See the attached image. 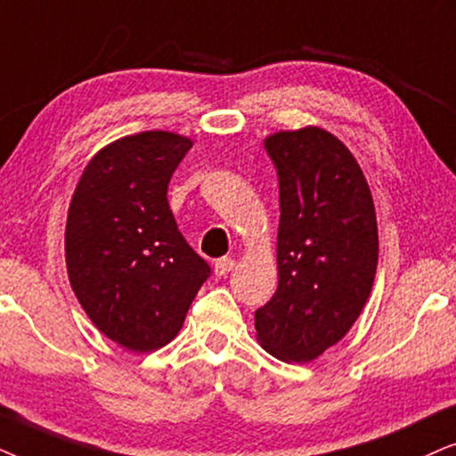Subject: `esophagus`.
<instances>
[{"mask_svg":"<svg viewBox=\"0 0 456 456\" xmlns=\"http://www.w3.org/2000/svg\"><path fill=\"white\" fill-rule=\"evenodd\" d=\"M233 266H235V260L233 258H229V256L218 258L216 263H215V273H216L218 277H223V275H227V273H232Z\"/></svg>","mask_w":456,"mask_h":456,"instance_id":"esophagus-1","label":"esophagus"}]
</instances>
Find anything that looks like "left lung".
<instances>
[{"instance_id": "1", "label": "left lung", "mask_w": 456, "mask_h": 456, "mask_svg": "<svg viewBox=\"0 0 456 456\" xmlns=\"http://www.w3.org/2000/svg\"><path fill=\"white\" fill-rule=\"evenodd\" d=\"M279 177V283L254 313L260 346L308 362L338 344L365 306L378 269V218L359 162L319 126L265 142Z\"/></svg>"}]
</instances>
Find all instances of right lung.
<instances>
[{
  "label": "right lung",
  "instance_id": "1",
  "mask_svg": "<svg viewBox=\"0 0 456 456\" xmlns=\"http://www.w3.org/2000/svg\"><path fill=\"white\" fill-rule=\"evenodd\" d=\"M190 148V139L167 131L118 139L89 162L70 202L72 289L97 330L133 352L171 342L212 273L167 200Z\"/></svg>",
  "mask_w": 456,
  "mask_h": 456
}]
</instances>
